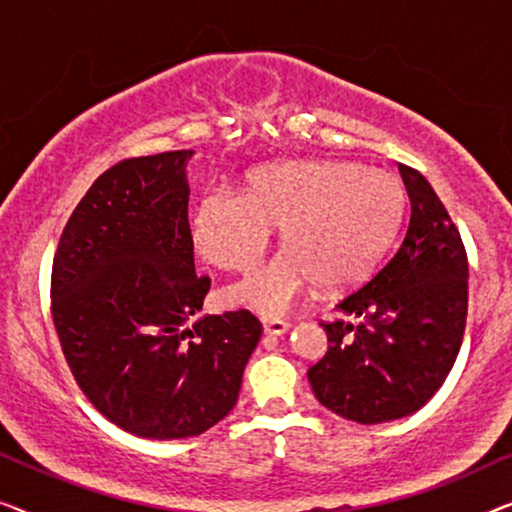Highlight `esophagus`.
Returning <instances> with one entry per match:
<instances>
[{
	"instance_id": "obj_1",
	"label": "esophagus",
	"mask_w": 512,
	"mask_h": 512,
	"mask_svg": "<svg viewBox=\"0 0 512 512\" xmlns=\"http://www.w3.org/2000/svg\"><path fill=\"white\" fill-rule=\"evenodd\" d=\"M263 331L268 335H284L286 331H289V321L263 317Z\"/></svg>"
}]
</instances>
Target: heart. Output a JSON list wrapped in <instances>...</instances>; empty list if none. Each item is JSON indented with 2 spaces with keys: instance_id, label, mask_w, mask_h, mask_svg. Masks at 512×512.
I'll list each match as a JSON object with an SVG mask.
<instances>
[{
  "instance_id": "obj_1",
  "label": "heart",
  "mask_w": 512,
  "mask_h": 512,
  "mask_svg": "<svg viewBox=\"0 0 512 512\" xmlns=\"http://www.w3.org/2000/svg\"><path fill=\"white\" fill-rule=\"evenodd\" d=\"M403 184L384 167L284 160L244 177V193L212 188L193 212L195 249L223 270L261 261L272 226L284 251L230 289V300L282 314L312 282L340 289L373 268L403 216Z\"/></svg>"
}]
</instances>
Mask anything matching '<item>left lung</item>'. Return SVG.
I'll use <instances>...</instances> for the list:
<instances>
[{
  "mask_svg": "<svg viewBox=\"0 0 512 512\" xmlns=\"http://www.w3.org/2000/svg\"><path fill=\"white\" fill-rule=\"evenodd\" d=\"M398 170L408 191L401 240L338 303L359 321H321L328 352L307 370L317 401L359 424L426 405L457 361L466 328L468 258L459 230L422 174Z\"/></svg>",
  "mask_w": 512,
  "mask_h": 512,
  "instance_id": "8db88e82",
  "label": "left lung"
}]
</instances>
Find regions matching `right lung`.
<instances>
[{
	"instance_id": "obj_1",
	"label": "right lung",
	"mask_w": 512,
	"mask_h": 512,
	"mask_svg": "<svg viewBox=\"0 0 512 512\" xmlns=\"http://www.w3.org/2000/svg\"><path fill=\"white\" fill-rule=\"evenodd\" d=\"M125 158L95 179L62 230L51 312L97 412L139 438L200 436L233 410L263 326L249 310L198 319L186 160Z\"/></svg>"
}]
</instances>
